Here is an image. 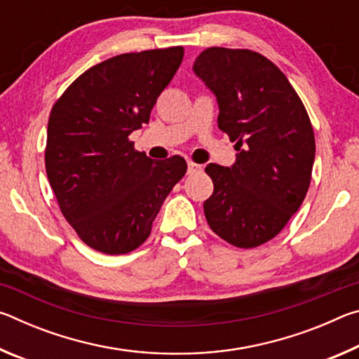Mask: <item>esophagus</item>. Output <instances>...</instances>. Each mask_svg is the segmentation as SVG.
Segmentation results:
<instances>
[{"label":"esophagus","mask_w":359,"mask_h":359,"mask_svg":"<svg viewBox=\"0 0 359 359\" xmlns=\"http://www.w3.org/2000/svg\"><path fill=\"white\" fill-rule=\"evenodd\" d=\"M199 171H203L201 165H196V163L188 161V169H187L188 174H194V172H199Z\"/></svg>","instance_id":"obj_1"}]
</instances>
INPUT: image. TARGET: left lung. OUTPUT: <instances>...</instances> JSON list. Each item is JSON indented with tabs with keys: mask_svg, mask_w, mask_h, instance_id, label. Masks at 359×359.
I'll use <instances>...</instances> for the list:
<instances>
[{
	"mask_svg": "<svg viewBox=\"0 0 359 359\" xmlns=\"http://www.w3.org/2000/svg\"><path fill=\"white\" fill-rule=\"evenodd\" d=\"M193 71L217 96L218 128L238 150L231 168H205L214 182L205 220L228 244L258 247L306 198L315 160L311 118L287 76L258 52L209 47Z\"/></svg>",
	"mask_w": 359,
	"mask_h": 359,
	"instance_id": "8db88e82",
	"label": "left lung"
}]
</instances>
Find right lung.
I'll return each mask as SVG.
<instances>
[{
  "instance_id": "right-lung-1",
  "label": "right lung",
  "mask_w": 359,
  "mask_h": 359,
  "mask_svg": "<svg viewBox=\"0 0 359 359\" xmlns=\"http://www.w3.org/2000/svg\"><path fill=\"white\" fill-rule=\"evenodd\" d=\"M184 47L121 53L87 69L52 107L46 172L60 210L85 244L107 255L142 245L174 185L179 155L151 160L130 135L149 123Z\"/></svg>"
}]
</instances>
